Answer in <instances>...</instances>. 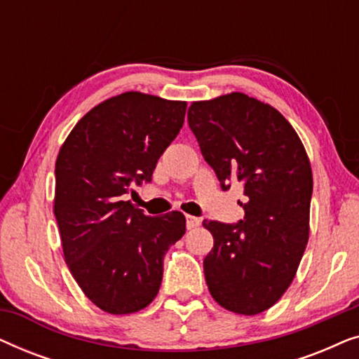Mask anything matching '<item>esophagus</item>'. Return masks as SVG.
Listing matches in <instances>:
<instances>
[{
    "instance_id": "esophagus-1",
    "label": "esophagus",
    "mask_w": 359,
    "mask_h": 359,
    "mask_svg": "<svg viewBox=\"0 0 359 359\" xmlns=\"http://www.w3.org/2000/svg\"><path fill=\"white\" fill-rule=\"evenodd\" d=\"M201 220L198 217H193V215H186V227L188 230H193L196 227H199Z\"/></svg>"
}]
</instances>
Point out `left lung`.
Listing matches in <instances>:
<instances>
[{
	"label": "left lung",
	"instance_id": "1",
	"mask_svg": "<svg viewBox=\"0 0 359 359\" xmlns=\"http://www.w3.org/2000/svg\"><path fill=\"white\" fill-rule=\"evenodd\" d=\"M188 122L222 189L240 183L245 194L238 224L203 222L214 237L205 283L219 306L257 316L287 291L306 250L311 161L286 117L243 93L191 102Z\"/></svg>",
	"mask_w": 359,
	"mask_h": 359
}]
</instances>
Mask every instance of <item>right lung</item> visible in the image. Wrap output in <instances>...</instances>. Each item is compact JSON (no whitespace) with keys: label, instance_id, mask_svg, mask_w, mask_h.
I'll use <instances>...</instances> for the list:
<instances>
[{"label":"right lung","instance_id":"1","mask_svg":"<svg viewBox=\"0 0 359 359\" xmlns=\"http://www.w3.org/2000/svg\"><path fill=\"white\" fill-rule=\"evenodd\" d=\"M186 101L127 91L73 127L55 163V214L67 266L85 296L112 316L139 312L158 294L163 257L186 232L178 210L149 217L130 201L180 134Z\"/></svg>","mask_w":359,"mask_h":359}]
</instances>
